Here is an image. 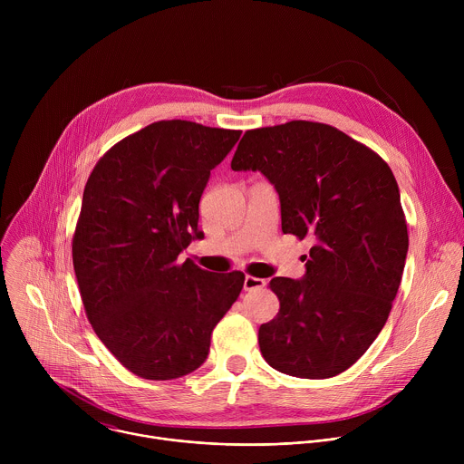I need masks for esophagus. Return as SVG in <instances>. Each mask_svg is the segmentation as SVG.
Wrapping results in <instances>:
<instances>
[{
    "label": "esophagus",
    "mask_w": 464,
    "mask_h": 464,
    "mask_svg": "<svg viewBox=\"0 0 464 464\" xmlns=\"http://www.w3.org/2000/svg\"><path fill=\"white\" fill-rule=\"evenodd\" d=\"M264 286H266V279H258L253 276H246V279H244V290H247V292L260 290Z\"/></svg>",
    "instance_id": "obj_1"
}]
</instances>
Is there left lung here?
<instances>
[{
    "label": "left lung",
    "instance_id": "left-lung-1",
    "mask_svg": "<svg viewBox=\"0 0 464 464\" xmlns=\"http://www.w3.org/2000/svg\"><path fill=\"white\" fill-rule=\"evenodd\" d=\"M231 169L266 176L283 233L314 240L301 279L270 281L281 308L258 328L264 360L310 380L347 371L380 334L404 274L408 226L389 165L334 126L290 121L247 130Z\"/></svg>",
    "mask_w": 464,
    "mask_h": 464
}]
</instances>
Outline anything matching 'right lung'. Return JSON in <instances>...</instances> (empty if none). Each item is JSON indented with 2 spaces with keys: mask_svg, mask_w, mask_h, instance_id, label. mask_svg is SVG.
Segmentation results:
<instances>
[{
  "mask_svg": "<svg viewBox=\"0 0 464 464\" xmlns=\"http://www.w3.org/2000/svg\"><path fill=\"white\" fill-rule=\"evenodd\" d=\"M242 131L158 121L111 147L88 178L73 237L86 315L134 374L172 380L200 367L244 274H209L179 253L198 229L211 170Z\"/></svg>",
  "mask_w": 464,
  "mask_h": 464,
  "instance_id": "obj_1",
  "label": "right lung"
}]
</instances>
